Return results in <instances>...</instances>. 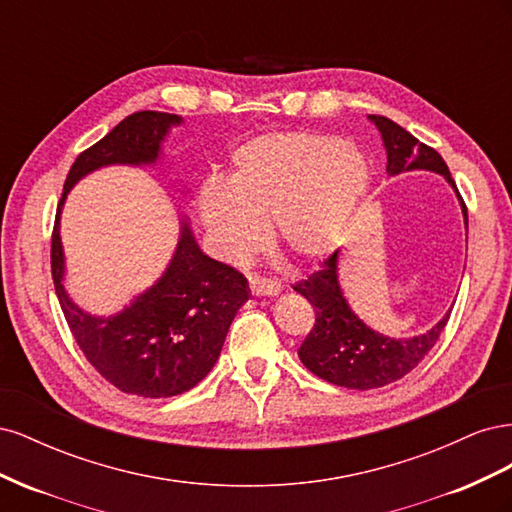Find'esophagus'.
I'll return each instance as SVG.
<instances>
[{
  "instance_id": "esophagus-1",
  "label": "esophagus",
  "mask_w": 512,
  "mask_h": 512,
  "mask_svg": "<svg viewBox=\"0 0 512 512\" xmlns=\"http://www.w3.org/2000/svg\"><path fill=\"white\" fill-rule=\"evenodd\" d=\"M247 284H250V290L252 294H256V297H267V294H277L282 290L280 282L269 280V277H260L256 273L247 275Z\"/></svg>"
}]
</instances>
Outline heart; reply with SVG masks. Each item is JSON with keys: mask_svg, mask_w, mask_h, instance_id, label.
<instances>
[{"mask_svg": "<svg viewBox=\"0 0 512 512\" xmlns=\"http://www.w3.org/2000/svg\"><path fill=\"white\" fill-rule=\"evenodd\" d=\"M367 185V162L354 147L324 134L277 132L239 147L226 185L209 181L198 203L222 254L250 252L269 220L273 243L309 262L337 245Z\"/></svg>", "mask_w": 512, "mask_h": 512, "instance_id": "1", "label": "heart"}]
</instances>
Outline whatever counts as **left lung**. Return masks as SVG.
Returning <instances> with one entry per match:
<instances>
[{
  "instance_id": "1",
  "label": "left lung",
  "mask_w": 512,
  "mask_h": 512,
  "mask_svg": "<svg viewBox=\"0 0 512 512\" xmlns=\"http://www.w3.org/2000/svg\"><path fill=\"white\" fill-rule=\"evenodd\" d=\"M369 119L376 123L384 138L386 173L399 175L404 170L425 168L444 175L461 200L468 228L466 203L440 153L391 119L382 115H369ZM292 288L303 294L316 312L314 327L299 348L301 363L318 378L356 391L380 389L410 374L436 346L451 318L448 312L431 331L412 339H391L371 331L352 314L339 288L337 252L324 258L307 280L297 282Z\"/></svg>"
}]
</instances>
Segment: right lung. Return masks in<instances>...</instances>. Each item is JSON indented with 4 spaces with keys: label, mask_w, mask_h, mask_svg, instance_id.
Masks as SVG:
<instances>
[{
    "label": "right lung",
    "mask_w": 512,
    "mask_h": 512,
    "mask_svg": "<svg viewBox=\"0 0 512 512\" xmlns=\"http://www.w3.org/2000/svg\"><path fill=\"white\" fill-rule=\"evenodd\" d=\"M170 113L141 111L123 119L74 160L57 205L51 237V273L61 312L85 359L115 389L138 397H175L203 380L224 346L230 322L247 301L245 277L200 252L183 224L173 262L160 282L113 318H94L76 307L61 286L64 252L59 213L83 175L106 164H149L158 158Z\"/></svg>",
    "instance_id": "1"
}]
</instances>
